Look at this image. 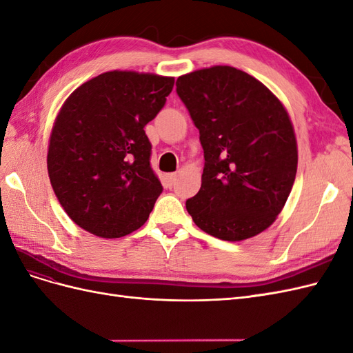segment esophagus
I'll return each mask as SVG.
<instances>
[{"mask_svg":"<svg viewBox=\"0 0 353 353\" xmlns=\"http://www.w3.org/2000/svg\"><path fill=\"white\" fill-rule=\"evenodd\" d=\"M165 179H166L168 185L172 187V185L175 184V181H176V174H168V175L165 176Z\"/></svg>","mask_w":353,"mask_h":353,"instance_id":"1","label":"esophagus"}]
</instances>
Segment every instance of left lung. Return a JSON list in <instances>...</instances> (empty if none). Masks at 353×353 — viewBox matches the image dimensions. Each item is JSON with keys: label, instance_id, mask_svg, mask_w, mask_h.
<instances>
[{"label": "left lung", "instance_id": "left-lung-1", "mask_svg": "<svg viewBox=\"0 0 353 353\" xmlns=\"http://www.w3.org/2000/svg\"><path fill=\"white\" fill-rule=\"evenodd\" d=\"M176 92L205 152L201 187L187 200L188 213L221 240L258 236L280 215L296 178L297 141L284 104L231 66L183 74Z\"/></svg>", "mask_w": 353, "mask_h": 353}]
</instances>
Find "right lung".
Instances as JSON below:
<instances>
[{
  "mask_svg": "<svg viewBox=\"0 0 353 353\" xmlns=\"http://www.w3.org/2000/svg\"><path fill=\"white\" fill-rule=\"evenodd\" d=\"M175 78L104 72L74 90L52 125L47 168L68 216L94 236L119 239L143 227L162 193L144 126Z\"/></svg>",
  "mask_w": 353,
  "mask_h": 353,
  "instance_id": "obj_1",
  "label": "right lung"
}]
</instances>
